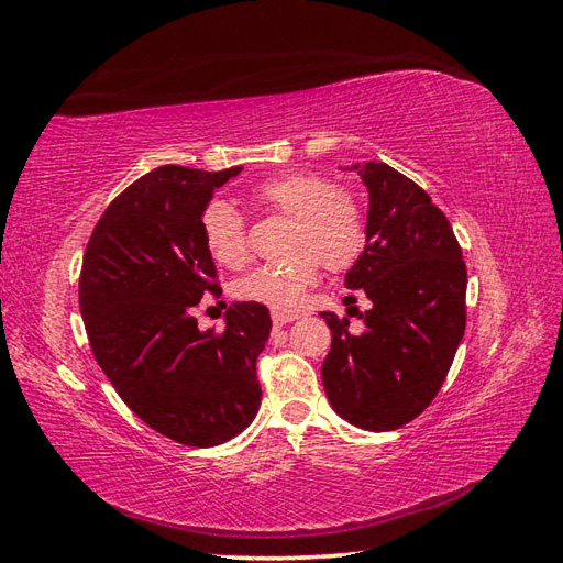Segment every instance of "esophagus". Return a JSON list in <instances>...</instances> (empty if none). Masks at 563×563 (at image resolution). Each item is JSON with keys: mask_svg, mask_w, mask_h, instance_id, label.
Here are the masks:
<instances>
[{"mask_svg": "<svg viewBox=\"0 0 563 563\" xmlns=\"http://www.w3.org/2000/svg\"><path fill=\"white\" fill-rule=\"evenodd\" d=\"M299 316L297 313H285V311H273L271 313V320H273V328H283V325H287V323H292V320H297Z\"/></svg>", "mask_w": 563, "mask_h": 563, "instance_id": "34e87169", "label": "esophagus"}]
</instances>
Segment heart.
Segmentation results:
<instances>
[{
  "label": "heart",
  "instance_id": "b5f03b06",
  "mask_svg": "<svg viewBox=\"0 0 563 563\" xmlns=\"http://www.w3.org/2000/svg\"><path fill=\"white\" fill-rule=\"evenodd\" d=\"M254 200L266 210L295 219L290 264L260 266L235 285V295L271 309H295L318 280V266L344 271L365 250L367 223L358 200L340 192L325 176L313 172H285L254 188ZM205 247L214 262L229 268L250 260L245 219L227 200L207 205L200 219Z\"/></svg>",
  "mask_w": 563,
  "mask_h": 563
}]
</instances>
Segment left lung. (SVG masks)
I'll use <instances>...</instances> for the list:
<instances>
[{"instance_id": "left-lung-1", "label": "left lung", "mask_w": 563, "mask_h": 563, "mask_svg": "<svg viewBox=\"0 0 563 563\" xmlns=\"http://www.w3.org/2000/svg\"><path fill=\"white\" fill-rule=\"evenodd\" d=\"M371 192L367 240L346 273L373 301L363 332L323 311L332 346L323 387L334 412L365 431H391L424 412L451 371L467 323V266L451 221L408 176L351 165Z\"/></svg>"}]
</instances>
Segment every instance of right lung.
Returning a JSON list of instances; mask_svg holds the SVG:
<instances>
[{
  "mask_svg": "<svg viewBox=\"0 0 563 563\" xmlns=\"http://www.w3.org/2000/svg\"><path fill=\"white\" fill-rule=\"evenodd\" d=\"M240 172L165 165L141 176L96 223L79 273L96 363L134 415L192 448L231 441L262 404L256 356L271 332L268 309L233 303L223 328L205 332L192 316L202 295L219 290L200 219Z\"/></svg>",
  "mask_w": 563,
  "mask_h": 563,
  "instance_id": "right-lung-1",
  "label": "right lung"
}]
</instances>
